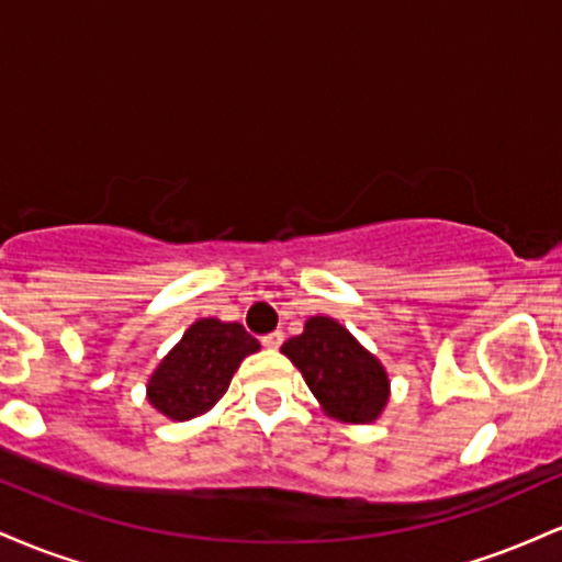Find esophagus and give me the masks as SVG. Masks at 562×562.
Returning a JSON list of instances; mask_svg holds the SVG:
<instances>
[{
	"label": "esophagus",
	"instance_id": "obj_1",
	"mask_svg": "<svg viewBox=\"0 0 562 562\" xmlns=\"http://www.w3.org/2000/svg\"><path fill=\"white\" fill-rule=\"evenodd\" d=\"M282 340H285V335H282V330H274V333L263 335L261 344L267 346V348H280V346H282Z\"/></svg>",
	"mask_w": 562,
	"mask_h": 562
}]
</instances>
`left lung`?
Segmentation results:
<instances>
[{
  "label": "left lung",
  "mask_w": 562,
  "mask_h": 562,
  "mask_svg": "<svg viewBox=\"0 0 562 562\" xmlns=\"http://www.w3.org/2000/svg\"><path fill=\"white\" fill-rule=\"evenodd\" d=\"M322 409L340 423H375L389 404V372L330 317H312L303 333L282 344Z\"/></svg>",
  "instance_id": "left-lung-1"
}]
</instances>
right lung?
I'll use <instances>...</instances> for the list:
<instances>
[{"label":"right lung","instance_id":"obj_1","mask_svg":"<svg viewBox=\"0 0 562 562\" xmlns=\"http://www.w3.org/2000/svg\"><path fill=\"white\" fill-rule=\"evenodd\" d=\"M259 348L237 322L198 319L147 380V402L169 420H192L227 393L237 367Z\"/></svg>","mask_w":562,"mask_h":562}]
</instances>
